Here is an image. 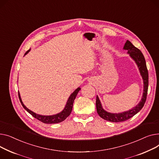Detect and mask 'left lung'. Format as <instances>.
<instances>
[{
  "label": "left lung",
  "mask_w": 159,
  "mask_h": 159,
  "mask_svg": "<svg viewBox=\"0 0 159 159\" xmlns=\"http://www.w3.org/2000/svg\"><path fill=\"white\" fill-rule=\"evenodd\" d=\"M123 49L125 50L128 51V53L129 54L130 57H131L136 63L137 66L139 67L140 73L143 79L144 82V90H143V94L141 101L139 102V103L132 109L129 110L128 111H124V112H121L119 114H114V113H110L108 111H105L102 107L101 104L100 100L97 96L96 97V109L98 114L99 116L103 119L110 121V122L113 123H119V122H123L125 121L136 114H137L139 111L141 110L144 105V103L146 100L147 94H148V71L146 67V60L144 57V55L139 49L130 42L129 40H127L125 43Z\"/></svg>",
  "instance_id": "obj_1"
}]
</instances>
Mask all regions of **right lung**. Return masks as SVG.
<instances>
[{"label": "right lung", "mask_w": 159, "mask_h": 159, "mask_svg": "<svg viewBox=\"0 0 159 159\" xmlns=\"http://www.w3.org/2000/svg\"><path fill=\"white\" fill-rule=\"evenodd\" d=\"M30 49L28 50L25 53V55L27 54L28 52L30 51ZM81 90V88L78 87L77 89H76L74 90L71 95L70 96V97L68 99V101L67 102V104L65 105V108L61 111V112L55 114V115H52V116H42V115H39L37 114L33 111H32L31 110L28 109L23 103V102L22 101L20 96V93L18 92V98H19L20 101L21 102V104L22 105V107L25 109L26 111H27L31 115H32L34 118H36V119L39 120L41 122L45 123V124H55V123H58L60 122H62L65 119H66L71 113L72 110V106H73V102L74 99H75L78 92Z\"/></svg>", "instance_id": "add662e5"}]
</instances>
